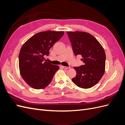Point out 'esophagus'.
Masks as SVG:
<instances>
[{
	"mask_svg": "<svg viewBox=\"0 0 125 125\" xmlns=\"http://www.w3.org/2000/svg\"><path fill=\"white\" fill-rule=\"evenodd\" d=\"M62 68H63L64 69H69V67H66V66H62Z\"/></svg>",
	"mask_w": 125,
	"mask_h": 125,
	"instance_id": "34e87169",
	"label": "esophagus"
}]
</instances>
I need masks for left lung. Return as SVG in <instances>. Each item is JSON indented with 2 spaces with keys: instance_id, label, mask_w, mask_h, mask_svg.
Instances as JSON below:
<instances>
[{
  "instance_id": "obj_1",
  "label": "left lung",
  "mask_w": 125,
  "mask_h": 125,
  "mask_svg": "<svg viewBox=\"0 0 125 125\" xmlns=\"http://www.w3.org/2000/svg\"><path fill=\"white\" fill-rule=\"evenodd\" d=\"M75 56L80 55L84 65L75 67L74 83L83 89L96 84L105 73L106 55L104 48L95 37L84 32H67Z\"/></svg>"
}]
</instances>
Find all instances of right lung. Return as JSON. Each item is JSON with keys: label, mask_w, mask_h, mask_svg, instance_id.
<instances>
[{"label": "right lung", "mask_w": 125, "mask_h": 125, "mask_svg": "<svg viewBox=\"0 0 125 125\" xmlns=\"http://www.w3.org/2000/svg\"><path fill=\"white\" fill-rule=\"evenodd\" d=\"M63 31H47L35 34L22 45L19 55L21 77L35 89H44L51 82L59 66L45 62L54 44L63 35Z\"/></svg>", "instance_id": "add662e5"}]
</instances>
